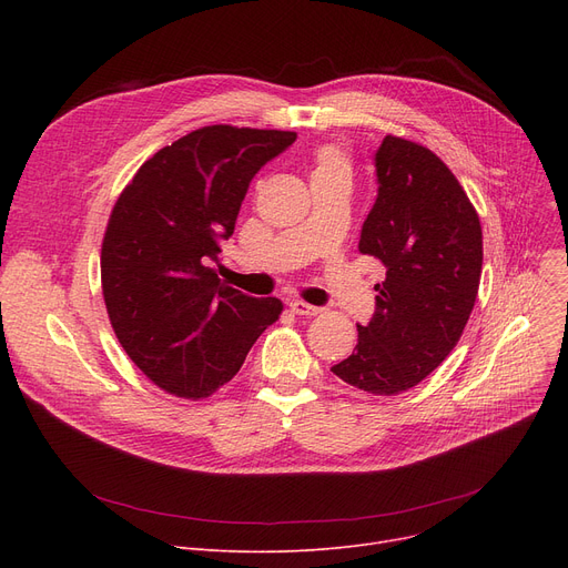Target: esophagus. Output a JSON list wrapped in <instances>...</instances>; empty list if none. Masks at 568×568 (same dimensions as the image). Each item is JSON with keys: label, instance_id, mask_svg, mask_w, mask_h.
Segmentation results:
<instances>
[{"label": "esophagus", "instance_id": "esophagus-1", "mask_svg": "<svg viewBox=\"0 0 568 568\" xmlns=\"http://www.w3.org/2000/svg\"><path fill=\"white\" fill-rule=\"evenodd\" d=\"M290 311H292L294 315H306V317L320 313L317 306H311V304H306V302H302V300H292V302H290Z\"/></svg>", "mask_w": 568, "mask_h": 568}]
</instances>
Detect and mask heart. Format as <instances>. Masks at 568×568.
I'll return each instance as SVG.
<instances>
[{
	"label": "heart",
	"instance_id": "b5f03b06",
	"mask_svg": "<svg viewBox=\"0 0 568 568\" xmlns=\"http://www.w3.org/2000/svg\"><path fill=\"white\" fill-rule=\"evenodd\" d=\"M326 174H349V163L345 154L336 146H322L315 152L313 159V179L326 176Z\"/></svg>",
	"mask_w": 568,
	"mask_h": 568
}]
</instances>
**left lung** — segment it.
Listing matches in <instances>:
<instances>
[{
	"instance_id": "8db88e82",
	"label": "left lung",
	"mask_w": 568,
	"mask_h": 568,
	"mask_svg": "<svg viewBox=\"0 0 568 568\" xmlns=\"http://www.w3.org/2000/svg\"><path fill=\"white\" fill-rule=\"evenodd\" d=\"M377 200L359 251L386 266L373 320L332 371L373 396L428 377L463 336L479 294L484 234L456 174L428 146L386 135L375 154Z\"/></svg>"
}]
</instances>
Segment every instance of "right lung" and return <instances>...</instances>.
<instances>
[{
    "instance_id": "1",
    "label": "right lung",
    "mask_w": 568,
    "mask_h": 568,
    "mask_svg": "<svg viewBox=\"0 0 568 568\" xmlns=\"http://www.w3.org/2000/svg\"><path fill=\"white\" fill-rule=\"evenodd\" d=\"M294 131L202 126L144 161L116 197L101 246V287L116 341L159 389L202 400L242 368L283 313L225 285L212 266L255 172Z\"/></svg>"
}]
</instances>
